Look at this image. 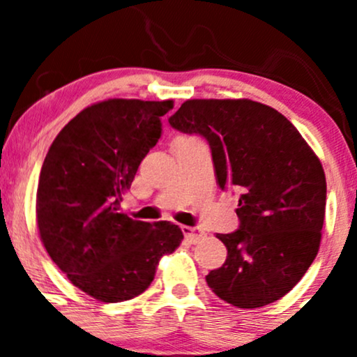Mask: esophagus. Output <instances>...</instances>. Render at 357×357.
Listing matches in <instances>:
<instances>
[{"mask_svg": "<svg viewBox=\"0 0 357 357\" xmlns=\"http://www.w3.org/2000/svg\"><path fill=\"white\" fill-rule=\"evenodd\" d=\"M181 230L184 233V236H186V240L190 241V243H199L204 236H206V233H204L202 228H196V227H181Z\"/></svg>", "mask_w": 357, "mask_h": 357, "instance_id": "34e87169", "label": "esophagus"}]
</instances>
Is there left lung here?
Instances as JSON below:
<instances>
[{
	"label": "left lung",
	"mask_w": 357,
	"mask_h": 357,
	"mask_svg": "<svg viewBox=\"0 0 357 357\" xmlns=\"http://www.w3.org/2000/svg\"><path fill=\"white\" fill-rule=\"evenodd\" d=\"M169 124L206 139L216 183L238 192L240 228L216 235L228 255L208 287L240 309L284 297L321 245L327 188L319 158L289 119L248 99L186 100Z\"/></svg>",
	"instance_id": "obj_1"
}]
</instances>
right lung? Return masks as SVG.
<instances>
[{"mask_svg":"<svg viewBox=\"0 0 357 357\" xmlns=\"http://www.w3.org/2000/svg\"><path fill=\"white\" fill-rule=\"evenodd\" d=\"M171 109L173 100L97 102L60 130L43 161L36 191L40 238L68 280L100 302L141 296L161 257L183 240L178 225L119 213Z\"/></svg>","mask_w":357,"mask_h":357,"instance_id":"1","label":"right lung"}]
</instances>
